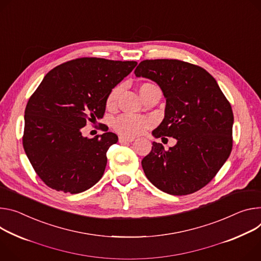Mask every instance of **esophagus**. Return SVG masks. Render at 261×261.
<instances>
[{
    "mask_svg": "<svg viewBox=\"0 0 261 261\" xmlns=\"http://www.w3.org/2000/svg\"><path fill=\"white\" fill-rule=\"evenodd\" d=\"M133 140H134V138H130V137H125V136H120V137H118V141H120L121 144L132 143Z\"/></svg>",
    "mask_w": 261,
    "mask_h": 261,
    "instance_id": "1",
    "label": "esophagus"
}]
</instances>
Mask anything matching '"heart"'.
<instances>
[{
    "label": "heart",
    "mask_w": 261,
    "mask_h": 261,
    "mask_svg": "<svg viewBox=\"0 0 261 261\" xmlns=\"http://www.w3.org/2000/svg\"><path fill=\"white\" fill-rule=\"evenodd\" d=\"M154 88H157L154 84L150 82H145L138 86V91L140 97L145 99L147 94ZM122 92V87L116 86L114 87L107 96L106 99V108L108 110H112L115 108L118 97ZM152 125V122L150 118L145 116H137V115H130V114H124L118 116L113 121L112 128L113 130L121 134L125 137H134L143 133L146 129H148Z\"/></svg>",
    "instance_id": "obj_1"
}]
</instances>
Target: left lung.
<instances>
[{
	"label": "left lung",
	"instance_id": "8db88e82",
	"mask_svg": "<svg viewBox=\"0 0 261 261\" xmlns=\"http://www.w3.org/2000/svg\"><path fill=\"white\" fill-rule=\"evenodd\" d=\"M134 74L156 82L167 99L163 121L152 134L177 139L168 151L153 141L141 161L147 178L174 196L199 191L215 178L231 153L229 101L207 70L181 60H144Z\"/></svg>",
	"mask_w": 261,
	"mask_h": 261
}]
</instances>
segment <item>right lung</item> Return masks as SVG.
I'll use <instances>...</instances> for the list:
<instances>
[{
    "mask_svg": "<svg viewBox=\"0 0 261 261\" xmlns=\"http://www.w3.org/2000/svg\"><path fill=\"white\" fill-rule=\"evenodd\" d=\"M136 61L83 57L46 74L25 109L22 146L38 177L57 192L79 194L103 176L106 153L117 135L82 136L86 122L105 113L109 92L127 77Z\"/></svg>",
    "mask_w": 261,
    "mask_h": 261,
    "instance_id": "obj_1",
    "label": "right lung"
}]
</instances>
